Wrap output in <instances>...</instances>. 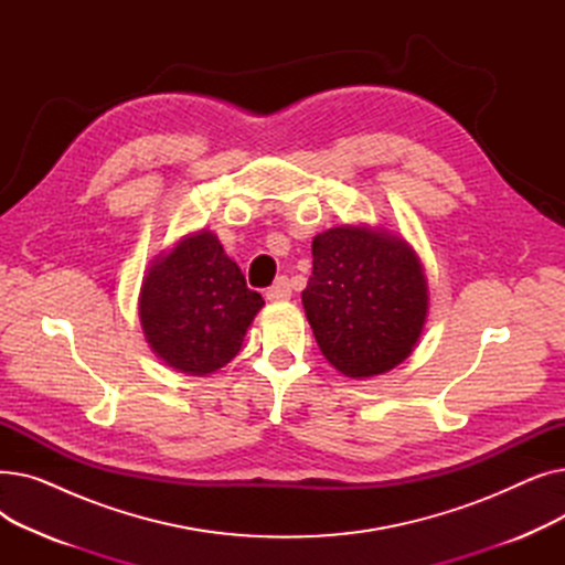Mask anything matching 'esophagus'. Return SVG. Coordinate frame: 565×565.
Masks as SVG:
<instances>
[{
    "label": "esophagus",
    "instance_id": "1",
    "mask_svg": "<svg viewBox=\"0 0 565 565\" xmlns=\"http://www.w3.org/2000/svg\"><path fill=\"white\" fill-rule=\"evenodd\" d=\"M290 292H292L290 281L286 277H279L270 288H267L265 298L270 302H286V300H290Z\"/></svg>",
    "mask_w": 565,
    "mask_h": 565
}]
</instances>
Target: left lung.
I'll return each instance as SVG.
<instances>
[{
	"instance_id": "1",
	"label": "left lung",
	"mask_w": 565,
	"mask_h": 565,
	"mask_svg": "<svg viewBox=\"0 0 565 565\" xmlns=\"http://www.w3.org/2000/svg\"><path fill=\"white\" fill-rule=\"evenodd\" d=\"M311 254L302 305L324 360L352 380L405 362L428 318V279L405 237L341 224L318 233Z\"/></svg>"
}]
</instances>
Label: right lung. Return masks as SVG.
I'll return each instance as SVG.
<instances>
[{
    "label": "right lung",
    "mask_w": 565,
    "mask_h": 565,
    "mask_svg": "<svg viewBox=\"0 0 565 565\" xmlns=\"http://www.w3.org/2000/svg\"><path fill=\"white\" fill-rule=\"evenodd\" d=\"M263 305L207 228L160 252L139 288V320L148 345L169 369L185 375H211L226 366L241 352Z\"/></svg>",
    "instance_id": "1"
}]
</instances>
